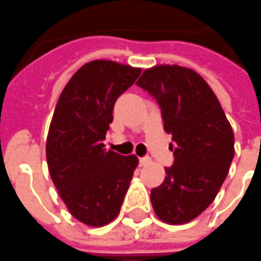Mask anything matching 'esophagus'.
<instances>
[{"mask_svg":"<svg viewBox=\"0 0 261 261\" xmlns=\"http://www.w3.org/2000/svg\"><path fill=\"white\" fill-rule=\"evenodd\" d=\"M140 166H148V164H151V158L149 156H144V158H140Z\"/></svg>","mask_w":261,"mask_h":261,"instance_id":"1","label":"esophagus"}]
</instances>
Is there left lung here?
I'll use <instances>...</instances> for the list:
<instances>
[{
  "label": "left lung",
  "mask_w": 261,
  "mask_h": 261,
  "mask_svg": "<svg viewBox=\"0 0 261 261\" xmlns=\"http://www.w3.org/2000/svg\"><path fill=\"white\" fill-rule=\"evenodd\" d=\"M137 86L158 101L175 143L174 164L151 191L152 207L167 224H186L209 207L228 175L232 126L212 87L191 68L159 64L147 68Z\"/></svg>",
  "instance_id": "1"
}]
</instances>
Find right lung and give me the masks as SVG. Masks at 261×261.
Here are the masks:
<instances>
[{"label": "right lung", "mask_w": 261, "mask_h": 261, "mask_svg": "<svg viewBox=\"0 0 261 261\" xmlns=\"http://www.w3.org/2000/svg\"><path fill=\"white\" fill-rule=\"evenodd\" d=\"M141 68L113 60L83 64L56 103L45 155L49 175L68 212L82 224L99 228L120 213L139 159L106 151L113 108Z\"/></svg>", "instance_id": "add662e5"}]
</instances>
